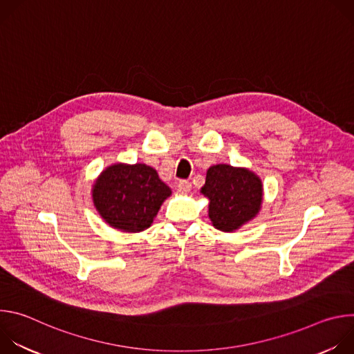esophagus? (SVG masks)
Segmentation results:
<instances>
[{
    "label": "esophagus",
    "instance_id": "esophagus-1",
    "mask_svg": "<svg viewBox=\"0 0 354 354\" xmlns=\"http://www.w3.org/2000/svg\"><path fill=\"white\" fill-rule=\"evenodd\" d=\"M176 187H178V192H179V193L186 194V193H189V192L192 190V183L187 182V180H180Z\"/></svg>",
    "mask_w": 354,
    "mask_h": 354
}]
</instances>
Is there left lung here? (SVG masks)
Masks as SVG:
<instances>
[{"mask_svg": "<svg viewBox=\"0 0 354 354\" xmlns=\"http://www.w3.org/2000/svg\"><path fill=\"white\" fill-rule=\"evenodd\" d=\"M200 193L209 198V218L214 228L234 232L254 220L263 203L262 179L248 168L217 164L207 169Z\"/></svg>", "mask_w": 354, "mask_h": 354, "instance_id": "1", "label": "left lung"}]
</instances>
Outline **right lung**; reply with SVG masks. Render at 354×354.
I'll return each instance as SVG.
<instances>
[{"label": "right lung", "instance_id": "add662e5", "mask_svg": "<svg viewBox=\"0 0 354 354\" xmlns=\"http://www.w3.org/2000/svg\"><path fill=\"white\" fill-rule=\"evenodd\" d=\"M91 192L97 214L122 232L149 228L164 201L172 194L153 167L123 162L100 172Z\"/></svg>", "mask_w": 354, "mask_h": 354}]
</instances>
